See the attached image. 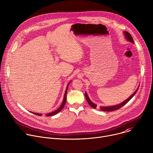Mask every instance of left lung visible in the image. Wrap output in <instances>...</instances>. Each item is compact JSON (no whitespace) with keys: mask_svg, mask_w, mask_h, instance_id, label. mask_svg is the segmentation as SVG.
Masks as SVG:
<instances>
[{"mask_svg":"<svg viewBox=\"0 0 153 153\" xmlns=\"http://www.w3.org/2000/svg\"><path fill=\"white\" fill-rule=\"evenodd\" d=\"M124 34H125V36L126 39L128 41H129V42H132V43H134L133 39L131 35V34H130L128 32H127V31H125V32H124ZM138 89H139V88L136 90V91L130 97H129L126 100H125V101L123 102L122 103H120V104H119V105H114V106H105H105H101V107H100V108H100V110L103 111H114V110H118V109H119V108H120L121 107H122L123 105H125L126 103H128L131 99L133 98V96L135 95V94L137 93ZM85 97H86V100H87V102H88V103H89V105H90L91 107H93V108L96 109L97 105H96V104L93 103L91 101V100H90V98L88 97V95H87L86 93H85Z\"/></svg>","mask_w":153,"mask_h":153,"instance_id":"1","label":"left lung"}]
</instances>
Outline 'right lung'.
<instances>
[{
    "label": "right lung",
    "instance_id": "right-lung-1",
    "mask_svg": "<svg viewBox=\"0 0 153 153\" xmlns=\"http://www.w3.org/2000/svg\"><path fill=\"white\" fill-rule=\"evenodd\" d=\"M70 83L68 84V85H67V89H66V90H65V94H64V97H63V102H62V105H60V106L57 109V110H56V111H53V112H51V113H48V114H46V116H54V115H55V114H56L57 113H58L59 112H60L62 109H63V108L64 107V106H65V103H66V100H67V90H68V85H70ZM32 113H33V114H36V115H37V116H41L42 114H39V113H33V112H31Z\"/></svg>",
    "mask_w": 153,
    "mask_h": 153
}]
</instances>
